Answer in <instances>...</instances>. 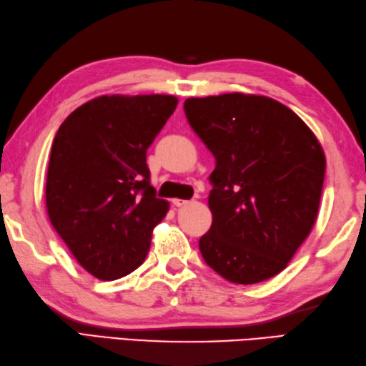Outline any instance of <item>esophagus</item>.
Here are the masks:
<instances>
[{
	"label": "esophagus",
	"mask_w": 366,
	"mask_h": 366,
	"mask_svg": "<svg viewBox=\"0 0 366 366\" xmlns=\"http://www.w3.org/2000/svg\"><path fill=\"white\" fill-rule=\"evenodd\" d=\"M172 204H174L175 207H183V205L188 204V200H183V199H174V200H172Z\"/></svg>",
	"instance_id": "34e87169"
}]
</instances>
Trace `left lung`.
<instances>
[{"label": "left lung", "instance_id": "left-lung-1", "mask_svg": "<svg viewBox=\"0 0 366 366\" xmlns=\"http://www.w3.org/2000/svg\"><path fill=\"white\" fill-rule=\"evenodd\" d=\"M192 131L216 159L210 230L199 249L237 285L285 270L315 226L325 156L292 110L265 96L227 93L183 104Z\"/></svg>", "mask_w": 366, "mask_h": 366}]
</instances>
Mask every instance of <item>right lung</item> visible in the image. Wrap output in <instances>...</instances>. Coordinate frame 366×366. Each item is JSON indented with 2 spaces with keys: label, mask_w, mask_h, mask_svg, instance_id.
<instances>
[{
  "label": "right lung",
  "mask_w": 366,
  "mask_h": 366,
  "mask_svg": "<svg viewBox=\"0 0 366 366\" xmlns=\"http://www.w3.org/2000/svg\"><path fill=\"white\" fill-rule=\"evenodd\" d=\"M177 104L167 94L101 96L59 126L47 172V213L96 278L126 277L150 251L169 204L150 184L147 150Z\"/></svg>",
  "instance_id": "right-lung-1"
}]
</instances>
